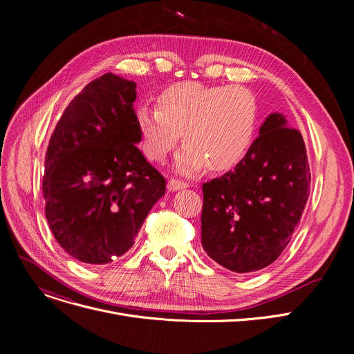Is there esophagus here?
I'll return each mask as SVG.
<instances>
[{"mask_svg":"<svg viewBox=\"0 0 354 354\" xmlns=\"http://www.w3.org/2000/svg\"><path fill=\"white\" fill-rule=\"evenodd\" d=\"M185 188H188V183H185L182 180L171 179L169 182H167V191H169V192H176V191H180V189H185Z\"/></svg>","mask_w":354,"mask_h":354,"instance_id":"esophagus-1","label":"esophagus"}]
</instances>
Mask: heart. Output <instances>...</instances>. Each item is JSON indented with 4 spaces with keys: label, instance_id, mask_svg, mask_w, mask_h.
I'll list each match as a JSON object with an SVG mask.
<instances>
[{
    "label": "heart",
    "instance_id": "b5f03b06",
    "mask_svg": "<svg viewBox=\"0 0 354 354\" xmlns=\"http://www.w3.org/2000/svg\"><path fill=\"white\" fill-rule=\"evenodd\" d=\"M135 122L147 159L163 160L182 135L187 145L175 159L178 172L194 175L205 166L221 172L243 160L251 147L258 103L245 87L183 82L165 88L158 107L138 106Z\"/></svg>",
    "mask_w": 354,
    "mask_h": 354
}]
</instances>
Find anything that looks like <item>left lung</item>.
<instances>
[{"mask_svg": "<svg viewBox=\"0 0 354 354\" xmlns=\"http://www.w3.org/2000/svg\"><path fill=\"white\" fill-rule=\"evenodd\" d=\"M310 182L301 133L271 113L234 171L202 185L203 250L238 274L272 264L299 225Z\"/></svg>", "mask_w": 354, "mask_h": 354, "instance_id": "8db88e82", "label": "left lung"}]
</instances>
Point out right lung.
Instances as JSON below:
<instances>
[{
	"mask_svg": "<svg viewBox=\"0 0 354 354\" xmlns=\"http://www.w3.org/2000/svg\"><path fill=\"white\" fill-rule=\"evenodd\" d=\"M135 99V82L106 73L70 102L50 138L46 218L62 248L84 264H107L132 248L165 195V178L136 146Z\"/></svg>",
	"mask_w": 354,
	"mask_h": 354,
	"instance_id": "1",
	"label": "right lung"
}]
</instances>
